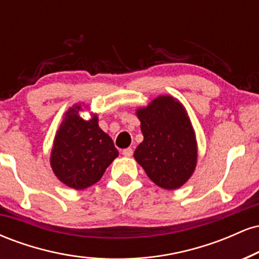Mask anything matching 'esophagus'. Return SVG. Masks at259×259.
<instances>
[{
    "instance_id": "esophagus-1",
    "label": "esophagus",
    "mask_w": 259,
    "mask_h": 259,
    "mask_svg": "<svg viewBox=\"0 0 259 259\" xmlns=\"http://www.w3.org/2000/svg\"><path fill=\"white\" fill-rule=\"evenodd\" d=\"M133 153H134V151H133V148H125V150H123V154L125 157H132L133 156Z\"/></svg>"
}]
</instances>
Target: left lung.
<instances>
[{
  "instance_id": "left-lung-1",
  "label": "left lung",
  "mask_w": 259,
  "mask_h": 259,
  "mask_svg": "<svg viewBox=\"0 0 259 259\" xmlns=\"http://www.w3.org/2000/svg\"><path fill=\"white\" fill-rule=\"evenodd\" d=\"M144 141L134 157L156 185L165 190L183 186L197 163V142L184 106L174 97L159 96L136 111Z\"/></svg>"
}]
</instances>
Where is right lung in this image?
I'll use <instances>...</instances> for the list:
<instances>
[{"mask_svg": "<svg viewBox=\"0 0 259 259\" xmlns=\"http://www.w3.org/2000/svg\"><path fill=\"white\" fill-rule=\"evenodd\" d=\"M80 111L81 105H75L65 112L50 159L56 177L75 190L97 183L119 154L112 139L99 126L97 115L84 120Z\"/></svg>", "mask_w": 259, "mask_h": 259, "instance_id": "add662e5", "label": "right lung"}]
</instances>
